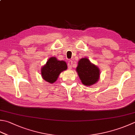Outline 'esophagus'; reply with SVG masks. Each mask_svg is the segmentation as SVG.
Listing matches in <instances>:
<instances>
[{
	"mask_svg": "<svg viewBox=\"0 0 135 135\" xmlns=\"http://www.w3.org/2000/svg\"><path fill=\"white\" fill-rule=\"evenodd\" d=\"M73 67V61L72 60H70V61H68V67L70 70H71V69H72Z\"/></svg>",
	"mask_w": 135,
	"mask_h": 135,
	"instance_id": "esophagus-1",
	"label": "esophagus"
}]
</instances>
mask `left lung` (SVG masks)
<instances>
[{
  "label": "left lung",
  "instance_id": "1",
  "mask_svg": "<svg viewBox=\"0 0 135 135\" xmlns=\"http://www.w3.org/2000/svg\"><path fill=\"white\" fill-rule=\"evenodd\" d=\"M76 71L81 83L87 86L97 83L100 78L99 68L86 57L78 61Z\"/></svg>",
  "mask_w": 135,
  "mask_h": 135
}]
</instances>
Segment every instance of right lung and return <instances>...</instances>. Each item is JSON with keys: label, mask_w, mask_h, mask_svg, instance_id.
<instances>
[{"label": "right lung", "mask_w": 135, "mask_h": 135, "mask_svg": "<svg viewBox=\"0 0 135 135\" xmlns=\"http://www.w3.org/2000/svg\"><path fill=\"white\" fill-rule=\"evenodd\" d=\"M67 69V65L65 61L59 60L55 57H51L41 67V75L44 80L52 84L57 80L61 73Z\"/></svg>", "instance_id": "1"}]
</instances>
